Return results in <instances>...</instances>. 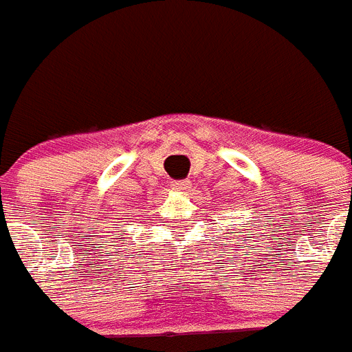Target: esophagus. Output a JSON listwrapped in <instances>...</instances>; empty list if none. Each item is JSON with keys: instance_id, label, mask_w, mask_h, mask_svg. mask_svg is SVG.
Instances as JSON below:
<instances>
[{"instance_id": "esophagus-1", "label": "esophagus", "mask_w": 352, "mask_h": 352, "mask_svg": "<svg viewBox=\"0 0 352 352\" xmlns=\"http://www.w3.org/2000/svg\"><path fill=\"white\" fill-rule=\"evenodd\" d=\"M171 190H175V191H184L188 190L191 186L190 181H175V182H171Z\"/></svg>"}]
</instances>
